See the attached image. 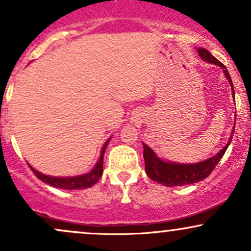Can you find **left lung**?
I'll return each mask as SVG.
<instances>
[{
	"label": "left lung",
	"instance_id": "left-lung-1",
	"mask_svg": "<svg viewBox=\"0 0 251 251\" xmlns=\"http://www.w3.org/2000/svg\"><path fill=\"white\" fill-rule=\"evenodd\" d=\"M198 55L203 61L212 63V65H217L223 70V73L231 86L232 97H235L234 85H232L231 76H230L229 72L223 63L218 61L215 56H212L205 48H198ZM236 118V117H235ZM236 124V123H235ZM235 132V126L231 129V135L229 138V142L218 153H216L214 157L209 158V159L203 160V162H198L194 164H181V163H172L166 162V160L160 159L157 154L154 153L153 150L149 148L146 144L143 143L144 146V160H145V172L146 175L151 178L152 180L157 181V183L162 184L165 186H181L186 185V184H194L197 181L205 179L208 176L211 174L212 170L216 168L221 158L226 153L227 146L230 145L232 139V135Z\"/></svg>",
	"mask_w": 251,
	"mask_h": 251
}]
</instances>
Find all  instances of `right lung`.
<instances>
[{"label": "right lung", "mask_w": 251, "mask_h": 251, "mask_svg": "<svg viewBox=\"0 0 251 251\" xmlns=\"http://www.w3.org/2000/svg\"><path fill=\"white\" fill-rule=\"evenodd\" d=\"M111 140V138H108L107 142L103 144L101 152H100V158L98 160L94 168L85 175H79V176H73V177H51V176L43 175L41 172H39L35 170L33 166L29 165L31 171L34 172V175L39 178L40 180L45 181V183L50 184V185L54 186L57 189H65V190H83L93 186L98 180L101 178L102 176V163H103V154H105L106 149Z\"/></svg>", "instance_id": "obj_1"}]
</instances>
